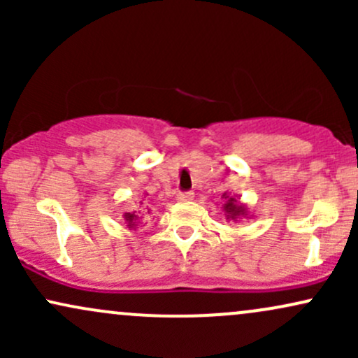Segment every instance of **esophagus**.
Segmentation results:
<instances>
[{
  "label": "esophagus",
  "instance_id": "obj_1",
  "mask_svg": "<svg viewBox=\"0 0 358 358\" xmlns=\"http://www.w3.org/2000/svg\"><path fill=\"white\" fill-rule=\"evenodd\" d=\"M193 196H195L193 192H180L176 195V200H180V202H190V200H193Z\"/></svg>",
  "mask_w": 358,
  "mask_h": 358
}]
</instances>
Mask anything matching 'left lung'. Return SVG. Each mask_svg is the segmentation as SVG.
<instances>
[{
    "label": "left lung",
    "instance_id": "8db88e82",
    "mask_svg": "<svg viewBox=\"0 0 358 358\" xmlns=\"http://www.w3.org/2000/svg\"><path fill=\"white\" fill-rule=\"evenodd\" d=\"M222 196L225 199L224 212H225V217H227V220L236 222L237 219H241V217L249 215L248 207H245L244 203H241L239 199H237L236 195H227V193H224Z\"/></svg>",
    "mask_w": 358,
    "mask_h": 358
}]
</instances>
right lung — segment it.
<instances>
[{
	"mask_svg": "<svg viewBox=\"0 0 358 358\" xmlns=\"http://www.w3.org/2000/svg\"><path fill=\"white\" fill-rule=\"evenodd\" d=\"M138 212H139V210L126 212L124 215H122V219H124L126 225H127V229H136L138 225L141 224V222H143V217L139 215ZM150 213H151V210H150V208H148V210H146V215H150ZM143 215H145V213H143Z\"/></svg>",
	"mask_w": 358,
	"mask_h": 358,
	"instance_id": "obj_1",
	"label": "right lung"
}]
</instances>
